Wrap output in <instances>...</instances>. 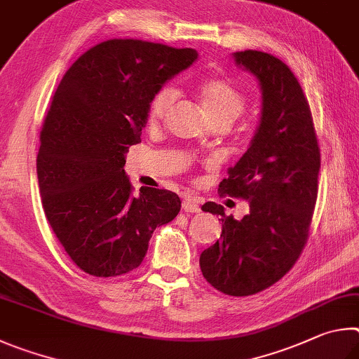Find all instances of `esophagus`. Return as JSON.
I'll return each instance as SVG.
<instances>
[{
  "instance_id": "esophagus-1",
  "label": "esophagus",
  "mask_w": 359,
  "mask_h": 359,
  "mask_svg": "<svg viewBox=\"0 0 359 359\" xmlns=\"http://www.w3.org/2000/svg\"><path fill=\"white\" fill-rule=\"evenodd\" d=\"M183 210L186 212H200V205L194 197L186 196L183 200Z\"/></svg>"
}]
</instances>
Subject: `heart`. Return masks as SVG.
<instances>
[{
  "label": "heart",
  "instance_id": "b5f03b06",
  "mask_svg": "<svg viewBox=\"0 0 359 359\" xmlns=\"http://www.w3.org/2000/svg\"><path fill=\"white\" fill-rule=\"evenodd\" d=\"M178 93L173 86H163L149 100L148 119L157 123L167 115L175 104ZM200 100L212 123L229 121L230 124L246 109V96L227 79H210L200 88Z\"/></svg>",
  "mask_w": 359,
  "mask_h": 359
}]
</instances>
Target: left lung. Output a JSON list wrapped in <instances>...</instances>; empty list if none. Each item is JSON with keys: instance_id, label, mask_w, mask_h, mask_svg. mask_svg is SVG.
<instances>
[{"instance_id": "1", "label": "left lung", "mask_w": 359, "mask_h": 359, "mask_svg": "<svg viewBox=\"0 0 359 359\" xmlns=\"http://www.w3.org/2000/svg\"><path fill=\"white\" fill-rule=\"evenodd\" d=\"M233 58L259 80L262 111L248 151L219 192L248 200L250 211L236 221L222 205L202 206L222 217V233L200 255V269L216 290L249 297L284 278L303 252L317 202L320 148L309 104L288 66L257 50Z\"/></svg>"}]
</instances>
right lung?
Returning a JSON list of instances; mask_svg holds the SVG:
<instances>
[{
  "instance_id": "add662e5",
  "label": "right lung",
  "mask_w": 359,
  "mask_h": 359,
  "mask_svg": "<svg viewBox=\"0 0 359 359\" xmlns=\"http://www.w3.org/2000/svg\"><path fill=\"white\" fill-rule=\"evenodd\" d=\"M194 48L111 39L67 69L41 132L37 180L53 233L81 271L115 278L142 265L156 227L181 210L175 192L124 172L140 143L151 97L197 60Z\"/></svg>"
}]
</instances>
